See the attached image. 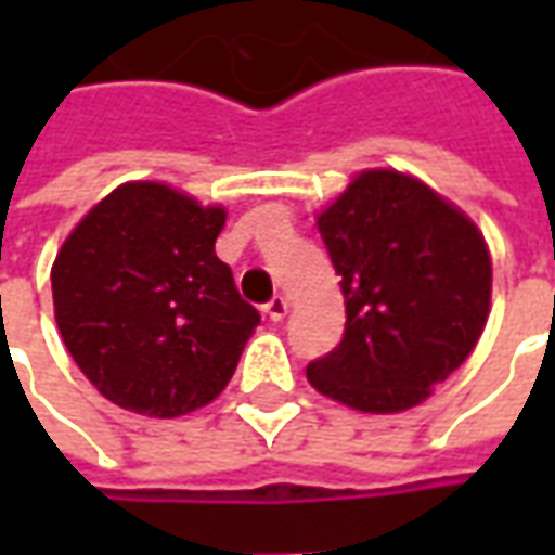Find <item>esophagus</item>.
<instances>
[{"label": "esophagus", "mask_w": 555, "mask_h": 555, "mask_svg": "<svg viewBox=\"0 0 555 555\" xmlns=\"http://www.w3.org/2000/svg\"><path fill=\"white\" fill-rule=\"evenodd\" d=\"M264 312L270 321H282V318L288 314V300H285V297H273V300L264 306Z\"/></svg>", "instance_id": "1"}]
</instances>
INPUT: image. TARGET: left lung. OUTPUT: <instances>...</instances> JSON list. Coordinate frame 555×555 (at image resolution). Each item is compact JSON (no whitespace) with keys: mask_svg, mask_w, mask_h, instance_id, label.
Wrapping results in <instances>:
<instances>
[{"mask_svg":"<svg viewBox=\"0 0 555 555\" xmlns=\"http://www.w3.org/2000/svg\"><path fill=\"white\" fill-rule=\"evenodd\" d=\"M341 276L345 336L306 377L362 413L422 404L473 353L490 312L481 231L442 195L396 169L357 175L318 217Z\"/></svg>","mask_w":555,"mask_h":555,"instance_id":"8db88e82","label":"left lung"}]
</instances>
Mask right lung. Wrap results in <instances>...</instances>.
<instances>
[{"label":"right lung","mask_w":555,"mask_h":555,"mask_svg":"<svg viewBox=\"0 0 555 555\" xmlns=\"http://www.w3.org/2000/svg\"><path fill=\"white\" fill-rule=\"evenodd\" d=\"M222 207L166 183H121L53 264L55 324L103 398L175 418L225 389L261 314L217 258Z\"/></svg>","instance_id":"obj_1"}]
</instances>
